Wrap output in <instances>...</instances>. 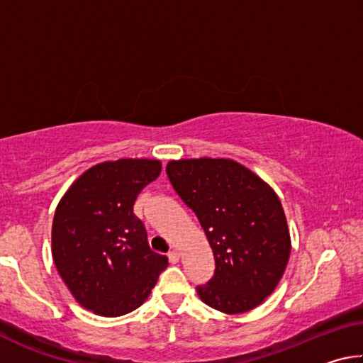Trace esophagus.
I'll list each match as a JSON object with an SVG mask.
<instances>
[{"mask_svg":"<svg viewBox=\"0 0 363 363\" xmlns=\"http://www.w3.org/2000/svg\"><path fill=\"white\" fill-rule=\"evenodd\" d=\"M179 257H181V255H179V251H177V250H173V251H169V253H168V259H169L171 264L179 262Z\"/></svg>","mask_w":363,"mask_h":363,"instance_id":"esophagus-1","label":"esophagus"}]
</instances>
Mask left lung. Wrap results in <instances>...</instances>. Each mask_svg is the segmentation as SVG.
I'll list each match as a JSON object with an SVG mask.
<instances>
[{
  "label": "left lung",
  "instance_id": "obj_1",
  "mask_svg": "<svg viewBox=\"0 0 363 363\" xmlns=\"http://www.w3.org/2000/svg\"><path fill=\"white\" fill-rule=\"evenodd\" d=\"M171 184L206 233L214 275L196 288L224 314L255 309L277 288L291 251L279 195L230 158H182L167 164Z\"/></svg>",
  "mask_w": 363,
  "mask_h": 363
}]
</instances>
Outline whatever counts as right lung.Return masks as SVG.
Here are the masks:
<instances>
[{
	"instance_id": "add662e5",
	"label": "right lung",
	"mask_w": 363,
	"mask_h": 363,
	"mask_svg": "<svg viewBox=\"0 0 363 363\" xmlns=\"http://www.w3.org/2000/svg\"><path fill=\"white\" fill-rule=\"evenodd\" d=\"M162 173V162L121 158L97 163L73 181L52 220V259L77 303L120 317L144 303L168 257L152 251L138 195Z\"/></svg>"
}]
</instances>
